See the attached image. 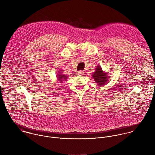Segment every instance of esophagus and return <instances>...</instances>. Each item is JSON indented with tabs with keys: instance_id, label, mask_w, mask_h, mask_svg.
Masks as SVG:
<instances>
[{
	"instance_id": "esophagus-1",
	"label": "esophagus",
	"mask_w": 155,
	"mask_h": 155,
	"mask_svg": "<svg viewBox=\"0 0 155 155\" xmlns=\"http://www.w3.org/2000/svg\"><path fill=\"white\" fill-rule=\"evenodd\" d=\"M77 74H78V75L82 76V75H83V74H84V71H77Z\"/></svg>"
}]
</instances>
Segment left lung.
Segmentation results:
<instances>
[{"label": "left lung", "instance_id": "1", "mask_svg": "<svg viewBox=\"0 0 155 155\" xmlns=\"http://www.w3.org/2000/svg\"><path fill=\"white\" fill-rule=\"evenodd\" d=\"M107 74L108 73H107V72L103 70L101 67L97 66L95 68V71L93 72L92 78L94 79L97 85L100 86H104L109 81V76Z\"/></svg>", "mask_w": 155, "mask_h": 155}]
</instances>
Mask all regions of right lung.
<instances>
[{"label": "right lung", "instance_id": "obj_1", "mask_svg": "<svg viewBox=\"0 0 155 155\" xmlns=\"http://www.w3.org/2000/svg\"><path fill=\"white\" fill-rule=\"evenodd\" d=\"M62 71L63 70L58 71L57 74V79L60 83H62L63 82L66 81L68 79V76L63 74V72H62Z\"/></svg>", "mask_w": 155, "mask_h": 155}]
</instances>
